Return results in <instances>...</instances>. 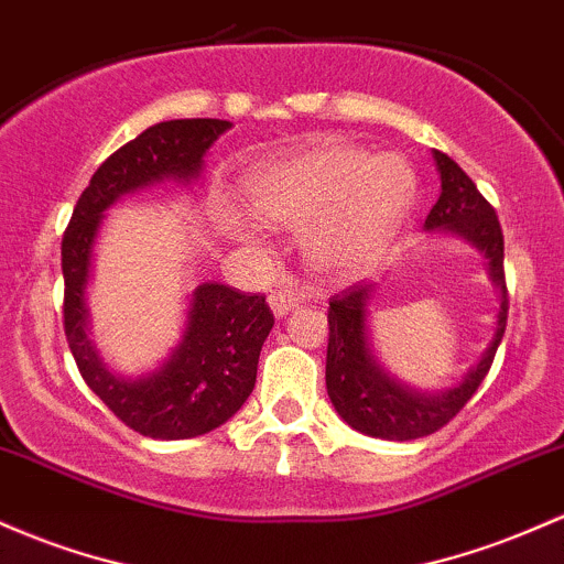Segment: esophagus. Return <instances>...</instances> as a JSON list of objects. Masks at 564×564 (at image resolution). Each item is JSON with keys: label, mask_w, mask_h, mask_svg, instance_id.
I'll return each instance as SVG.
<instances>
[{"label": "esophagus", "mask_w": 564, "mask_h": 564, "mask_svg": "<svg viewBox=\"0 0 564 564\" xmlns=\"http://www.w3.org/2000/svg\"><path fill=\"white\" fill-rule=\"evenodd\" d=\"M272 313L278 315V318H283V315H289L294 311V307H300L302 296L294 292V289H275V292H270L268 296Z\"/></svg>", "instance_id": "esophagus-1"}]
</instances>
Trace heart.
I'll list each match as a JSON object with an SVG mask.
<instances>
[{"label":"heart","instance_id":"obj_1","mask_svg":"<svg viewBox=\"0 0 564 564\" xmlns=\"http://www.w3.org/2000/svg\"><path fill=\"white\" fill-rule=\"evenodd\" d=\"M414 173L395 154L321 144L257 171L246 184L251 214L270 227H302L313 262L356 270L391 243L414 203Z\"/></svg>","mask_w":564,"mask_h":564}]
</instances>
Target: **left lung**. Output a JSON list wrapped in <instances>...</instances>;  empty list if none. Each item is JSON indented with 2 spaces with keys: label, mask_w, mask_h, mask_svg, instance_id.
<instances>
[{
  "label": "left lung",
  "mask_w": 564,
  "mask_h": 564,
  "mask_svg": "<svg viewBox=\"0 0 564 564\" xmlns=\"http://www.w3.org/2000/svg\"><path fill=\"white\" fill-rule=\"evenodd\" d=\"M433 160L442 176V195L425 219V230L453 232L485 253L490 262L487 264L490 278L500 292V311L490 345L466 377L447 391L423 393L399 382L377 364L367 329L369 302L375 300L372 283L350 286L343 294L332 296L326 391H329L334 410L350 429L375 438H388V442H412V438L436 433L468 404V399L490 372L495 350L503 339L506 318H509L503 230H500L498 214L453 158L436 150Z\"/></svg>",
  "instance_id": "obj_1"
}]
</instances>
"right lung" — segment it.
I'll return each mask as SVG.
<instances>
[{"mask_svg": "<svg viewBox=\"0 0 564 564\" xmlns=\"http://www.w3.org/2000/svg\"><path fill=\"white\" fill-rule=\"evenodd\" d=\"M227 120H169L147 128L109 154L74 206L61 240L64 268V332L88 388L128 429L150 438H192L219 429L246 404L257 382L264 339L275 324L262 294H243L225 283H200L189 296L187 324L171 356L150 375H111L90 343L85 292L90 281L93 246L104 214L122 195L160 184L195 182L206 152Z\"/></svg>", "mask_w": 564, "mask_h": 564, "instance_id": "obj_1", "label": "right lung"}]
</instances>
